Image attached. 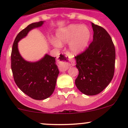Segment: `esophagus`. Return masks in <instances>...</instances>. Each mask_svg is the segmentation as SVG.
<instances>
[{
  "label": "esophagus",
  "instance_id": "obj_1",
  "mask_svg": "<svg viewBox=\"0 0 128 128\" xmlns=\"http://www.w3.org/2000/svg\"><path fill=\"white\" fill-rule=\"evenodd\" d=\"M58 64L59 68L61 72H65L71 66L74 65V62L70 61V57L67 53H62L58 56Z\"/></svg>",
  "mask_w": 128,
  "mask_h": 128
}]
</instances>
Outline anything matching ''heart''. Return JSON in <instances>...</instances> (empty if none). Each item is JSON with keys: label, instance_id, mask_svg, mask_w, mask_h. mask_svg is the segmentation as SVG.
Segmentation results:
<instances>
[{"label": "heart", "instance_id": "1", "mask_svg": "<svg viewBox=\"0 0 128 128\" xmlns=\"http://www.w3.org/2000/svg\"><path fill=\"white\" fill-rule=\"evenodd\" d=\"M90 38L91 31L87 26L72 24L58 29L52 43L55 46L69 43V50L73 55H77L86 49Z\"/></svg>", "mask_w": 128, "mask_h": 128}]
</instances>
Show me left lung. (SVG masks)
<instances>
[{"label":"left lung","instance_id":"left-lung-1","mask_svg":"<svg viewBox=\"0 0 128 128\" xmlns=\"http://www.w3.org/2000/svg\"><path fill=\"white\" fill-rule=\"evenodd\" d=\"M93 40L85 52L75 57L79 74L75 80L78 89L84 94L94 96L102 92L114 73L116 50L109 34L92 23Z\"/></svg>","mask_w":128,"mask_h":128}]
</instances>
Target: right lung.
I'll use <instances>...</instances> for the list:
<instances>
[{
	"label": "right lung",
	"mask_w": 128,
	"mask_h": 128,
	"mask_svg": "<svg viewBox=\"0 0 128 128\" xmlns=\"http://www.w3.org/2000/svg\"><path fill=\"white\" fill-rule=\"evenodd\" d=\"M44 21L29 24L18 34L11 52V69L17 86L26 95L36 100L48 98L55 90L60 72L55 58L48 54L36 62L26 61L19 52L18 42L33 29L42 26Z\"/></svg>",
	"instance_id": "add662e5"
}]
</instances>
